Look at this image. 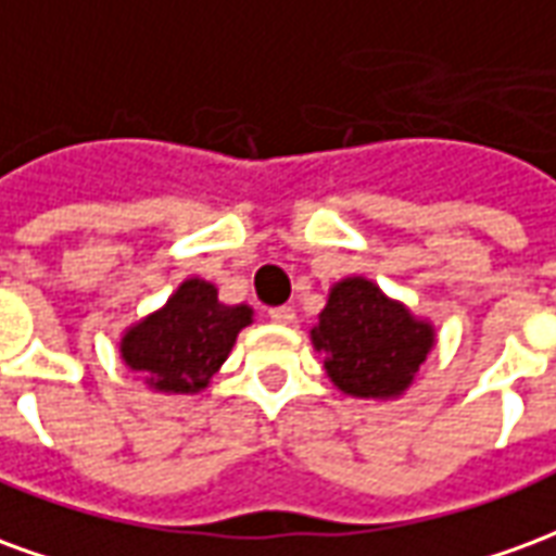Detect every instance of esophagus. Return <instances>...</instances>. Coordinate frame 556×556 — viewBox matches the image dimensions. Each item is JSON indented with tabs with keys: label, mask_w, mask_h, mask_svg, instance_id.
Returning <instances> with one entry per match:
<instances>
[{
	"label": "esophagus",
	"mask_w": 556,
	"mask_h": 556,
	"mask_svg": "<svg viewBox=\"0 0 556 556\" xmlns=\"http://www.w3.org/2000/svg\"><path fill=\"white\" fill-rule=\"evenodd\" d=\"M267 318L274 325H291L294 321V309L291 306H274V309H267Z\"/></svg>",
	"instance_id": "esophagus-1"
}]
</instances>
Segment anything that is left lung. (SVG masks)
<instances>
[{"mask_svg": "<svg viewBox=\"0 0 556 556\" xmlns=\"http://www.w3.org/2000/svg\"><path fill=\"white\" fill-rule=\"evenodd\" d=\"M330 381L351 396L390 399L414 381L434 333L369 279H342L313 330Z\"/></svg>", "mask_w": 556, "mask_h": 556, "instance_id": "obj_1", "label": "left lung"}]
</instances>
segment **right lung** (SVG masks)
Masks as SVG:
<instances>
[{"instance_id": "obj_1", "label": "right lung", "mask_w": 556, "mask_h": 556, "mask_svg": "<svg viewBox=\"0 0 556 556\" xmlns=\"http://www.w3.org/2000/svg\"><path fill=\"white\" fill-rule=\"evenodd\" d=\"M250 321V306H226L211 282L187 279L160 313L127 330L122 357L154 390L195 393L223 366Z\"/></svg>"}]
</instances>
